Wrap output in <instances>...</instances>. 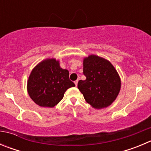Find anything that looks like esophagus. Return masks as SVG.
Instances as JSON below:
<instances>
[{"label": "esophagus", "instance_id": "34e87169", "mask_svg": "<svg viewBox=\"0 0 151 151\" xmlns=\"http://www.w3.org/2000/svg\"><path fill=\"white\" fill-rule=\"evenodd\" d=\"M78 80H76V81H75V82H74L76 86H77V85H78Z\"/></svg>", "mask_w": 151, "mask_h": 151}]
</instances>
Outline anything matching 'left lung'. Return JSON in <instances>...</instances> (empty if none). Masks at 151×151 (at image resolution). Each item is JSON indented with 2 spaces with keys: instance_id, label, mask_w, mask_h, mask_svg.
I'll use <instances>...</instances> for the list:
<instances>
[{
  "instance_id": "8db88e82",
  "label": "left lung",
  "mask_w": 151,
  "mask_h": 151,
  "mask_svg": "<svg viewBox=\"0 0 151 151\" xmlns=\"http://www.w3.org/2000/svg\"><path fill=\"white\" fill-rule=\"evenodd\" d=\"M85 80H79L78 88L86 102L95 109L109 106L115 101L121 88L118 73L110 61L96 55L84 58Z\"/></svg>"
}]
</instances>
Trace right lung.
<instances>
[{"mask_svg":"<svg viewBox=\"0 0 151 151\" xmlns=\"http://www.w3.org/2000/svg\"><path fill=\"white\" fill-rule=\"evenodd\" d=\"M75 84L69 80V71L60 66L54 58L41 61L32 70L27 82L29 96L36 104L54 107Z\"/></svg>","mask_w":151,"mask_h":151,"instance_id":"obj_1","label":"right lung"}]
</instances>
